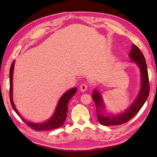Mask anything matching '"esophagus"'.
<instances>
[{
  "mask_svg": "<svg viewBox=\"0 0 157 157\" xmlns=\"http://www.w3.org/2000/svg\"><path fill=\"white\" fill-rule=\"evenodd\" d=\"M88 87V84H86V82H84V83H82V84L80 85V86H79V89H80L81 91L85 92L86 90H87Z\"/></svg>",
  "mask_w": 157,
  "mask_h": 157,
  "instance_id": "34e87169",
  "label": "esophagus"
}]
</instances>
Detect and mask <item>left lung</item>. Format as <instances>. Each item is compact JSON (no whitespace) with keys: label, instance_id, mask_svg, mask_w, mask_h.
I'll list each match as a JSON object with an SVG mask.
<instances>
[{"label":"left lung","instance_id":"8db88e82","mask_svg":"<svg viewBox=\"0 0 157 157\" xmlns=\"http://www.w3.org/2000/svg\"><path fill=\"white\" fill-rule=\"evenodd\" d=\"M129 56L132 59V61L138 65L140 69L142 79L140 90L138 97L135 100L134 102L129 106L126 111L121 113V114L113 115L112 116L105 115L101 113L102 108L105 106L103 104L102 96L97 90H94L92 94V96L96 104V109H96L97 119L103 125H119L128 122L137 114L140 109L144 105L148 96L150 92L148 73L144 55L140 51L137 46L133 44Z\"/></svg>","mask_w":157,"mask_h":157}]
</instances>
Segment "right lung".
Segmentation results:
<instances>
[{
    "mask_svg": "<svg viewBox=\"0 0 157 157\" xmlns=\"http://www.w3.org/2000/svg\"><path fill=\"white\" fill-rule=\"evenodd\" d=\"M14 65L15 61L12 63L9 71V96L11 106L13 109H14L15 113L21 117L22 121L24 122L26 125L29 126V128H32V129L35 130V131H49V130L59 128V127L62 126L66 120L69 101H70V99L73 97V96H74L75 94V93L77 92V88H73L71 90H69L66 92L65 94L61 96V98L59 99V101L58 102L57 106H56V108L55 112L54 113V114H53L51 119H50L48 121L42 123H34L29 122L28 121H26L25 119H23L22 117L19 115V113L17 111L14 103H13V69H14Z\"/></svg>",
    "mask_w": 157,
    "mask_h": 157,
    "instance_id": "add662e5",
    "label": "right lung"
}]
</instances>
